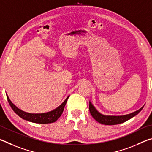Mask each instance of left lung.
Instances as JSON below:
<instances>
[{
  "label": "left lung",
  "mask_w": 152,
  "mask_h": 152,
  "mask_svg": "<svg viewBox=\"0 0 152 152\" xmlns=\"http://www.w3.org/2000/svg\"><path fill=\"white\" fill-rule=\"evenodd\" d=\"M144 106H143L140 109L136 110V111L133 112L130 114L125 115H120V116H115V115H104L101 114L96 109L93 104L91 103V102H89V110L91 113V115L94 119L103 125H117L120 124V123H123L127 120L132 119L135 115H137L139 113H140Z\"/></svg>",
  "instance_id": "obj_1"
}]
</instances>
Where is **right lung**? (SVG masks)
<instances>
[{"label": "right lung", "mask_w": 152, "mask_h": 152, "mask_svg": "<svg viewBox=\"0 0 152 152\" xmlns=\"http://www.w3.org/2000/svg\"><path fill=\"white\" fill-rule=\"evenodd\" d=\"M69 96H70L66 98L65 101L60 106L56 108V109H53V110H51V111L44 113H29L25 112L15 106L11 101V100L9 99L8 95L7 94V100H8L10 106H11L12 109L14 110V112L17 115H19L23 119H25L32 123H40V124H47V123H51L56 121L60 117L61 114H62L64 107H65Z\"/></svg>", "instance_id": "obj_1"}]
</instances>
